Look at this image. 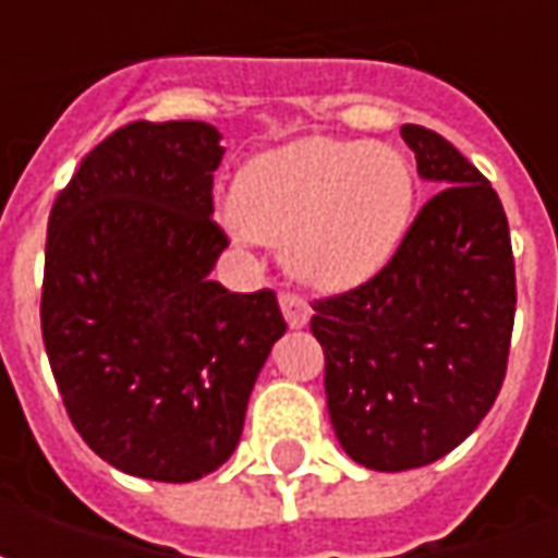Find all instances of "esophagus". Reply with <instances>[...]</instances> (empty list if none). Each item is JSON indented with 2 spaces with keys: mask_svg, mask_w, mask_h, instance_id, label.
Instances as JSON below:
<instances>
[{
  "mask_svg": "<svg viewBox=\"0 0 558 558\" xmlns=\"http://www.w3.org/2000/svg\"><path fill=\"white\" fill-rule=\"evenodd\" d=\"M280 311L287 316L290 328L307 326V319H311V304L299 299L295 292H280Z\"/></svg>",
  "mask_w": 558,
  "mask_h": 558,
  "instance_id": "1",
  "label": "esophagus"
}]
</instances>
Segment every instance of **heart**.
<instances>
[{
    "mask_svg": "<svg viewBox=\"0 0 558 558\" xmlns=\"http://www.w3.org/2000/svg\"><path fill=\"white\" fill-rule=\"evenodd\" d=\"M415 206V175L398 148L302 137L256 155L232 208L254 239L283 244L292 275L326 292L371 280L398 254Z\"/></svg>",
    "mask_w": 558,
    "mask_h": 558,
    "instance_id": "1",
    "label": "heart"
}]
</instances>
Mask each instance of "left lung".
Masks as SVG:
<instances>
[{
    "label": "left lung",
    "instance_id": "8db88e82",
    "mask_svg": "<svg viewBox=\"0 0 558 558\" xmlns=\"http://www.w3.org/2000/svg\"><path fill=\"white\" fill-rule=\"evenodd\" d=\"M424 203L374 278L314 302L326 400L343 451L376 472L427 466L499 395L514 328V256L499 194L445 137L403 125Z\"/></svg>",
    "mask_w": 558,
    "mask_h": 558
}]
</instances>
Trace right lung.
Returning <instances> with one entry per match:
<instances>
[{
	"label": "right lung",
	"instance_id": "obj_1",
	"mask_svg": "<svg viewBox=\"0 0 558 558\" xmlns=\"http://www.w3.org/2000/svg\"><path fill=\"white\" fill-rule=\"evenodd\" d=\"M223 158L206 122H131L92 148L47 223L41 335L83 442L187 484L227 463L275 340L278 295L211 280Z\"/></svg>",
	"mask_w": 558,
	"mask_h": 558
}]
</instances>
